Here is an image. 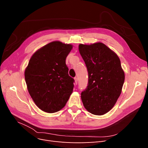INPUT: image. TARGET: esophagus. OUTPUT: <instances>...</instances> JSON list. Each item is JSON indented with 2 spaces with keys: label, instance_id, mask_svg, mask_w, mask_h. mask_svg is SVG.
Wrapping results in <instances>:
<instances>
[{
  "label": "esophagus",
  "instance_id": "esophagus-1",
  "mask_svg": "<svg viewBox=\"0 0 148 148\" xmlns=\"http://www.w3.org/2000/svg\"><path fill=\"white\" fill-rule=\"evenodd\" d=\"M74 79H75V83L76 84H77V83H78V78L77 77H75L74 78Z\"/></svg>",
  "mask_w": 148,
  "mask_h": 148
}]
</instances>
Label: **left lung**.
I'll use <instances>...</instances> for the list:
<instances>
[{
    "instance_id": "left-lung-1",
    "label": "left lung",
    "mask_w": 148,
    "mask_h": 148,
    "mask_svg": "<svg viewBox=\"0 0 148 148\" xmlns=\"http://www.w3.org/2000/svg\"><path fill=\"white\" fill-rule=\"evenodd\" d=\"M79 51L88 71L87 88L82 92L84 108L96 115L108 112L119 97L125 73L119 57L104 44H80Z\"/></svg>"
}]
</instances>
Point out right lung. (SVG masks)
<instances>
[{
  "label": "right lung",
  "instance_id": "add662e5",
  "mask_svg": "<svg viewBox=\"0 0 148 148\" xmlns=\"http://www.w3.org/2000/svg\"><path fill=\"white\" fill-rule=\"evenodd\" d=\"M72 48L71 44L58 41L49 43L34 53L25 69L29 94L44 112L62 109L73 92L74 79L69 75L65 63Z\"/></svg>",
  "mask_w": 148,
  "mask_h": 148
}]
</instances>
